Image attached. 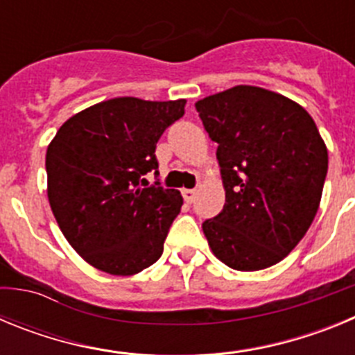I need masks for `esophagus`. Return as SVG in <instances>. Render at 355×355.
<instances>
[{
    "label": "esophagus",
    "mask_w": 355,
    "mask_h": 355,
    "mask_svg": "<svg viewBox=\"0 0 355 355\" xmlns=\"http://www.w3.org/2000/svg\"><path fill=\"white\" fill-rule=\"evenodd\" d=\"M181 193H183V199L187 202H193V199H196V190H192V188H184V190H181Z\"/></svg>",
    "instance_id": "1"
}]
</instances>
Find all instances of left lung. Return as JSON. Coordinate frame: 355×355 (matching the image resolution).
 <instances>
[{
  "label": "left lung",
  "mask_w": 355,
  "mask_h": 355,
  "mask_svg": "<svg viewBox=\"0 0 355 355\" xmlns=\"http://www.w3.org/2000/svg\"><path fill=\"white\" fill-rule=\"evenodd\" d=\"M225 188L202 222L216 258L234 270L272 266L302 240L318 211L327 149L315 121L288 97L238 85L196 103Z\"/></svg>",
  "instance_id": "1"
}]
</instances>
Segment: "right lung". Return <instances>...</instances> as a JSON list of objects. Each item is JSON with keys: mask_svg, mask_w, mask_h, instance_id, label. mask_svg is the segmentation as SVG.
Returning <instances> with one entry per match:
<instances>
[{"mask_svg": "<svg viewBox=\"0 0 355 355\" xmlns=\"http://www.w3.org/2000/svg\"><path fill=\"white\" fill-rule=\"evenodd\" d=\"M184 99L115 97L72 115L48 147V197L62 233L87 263L133 275L159 259L183 197L158 180L156 144ZM155 171V185L143 175Z\"/></svg>", "mask_w": 355, "mask_h": 355, "instance_id": "1", "label": "right lung"}]
</instances>
